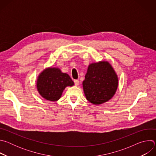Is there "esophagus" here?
Here are the masks:
<instances>
[{"label": "esophagus", "instance_id": "34e87169", "mask_svg": "<svg viewBox=\"0 0 156 156\" xmlns=\"http://www.w3.org/2000/svg\"><path fill=\"white\" fill-rule=\"evenodd\" d=\"M74 83H75V84L76 86L79 85V83H80L79 80H74Z\"/></svg>", "mask_w": 156, "mask_h": 156}]
</instances>
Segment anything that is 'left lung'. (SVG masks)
<instances>
[{"label":"left lung","instance_id":"8db88e82","mask_svg":"<svg viewBox=\"0 0 156 156\" xmlns=\"http://www.w3.org/2000/svg\"><path fill=\"white\" fill-rule=\"evenodd\" d=\"M118 85V76L108 62L100 61L88 65L83 87L89 102L100 105L108 101L115 95Z\"/></svg>","mask_w":156,"mask_h":156}]
</instances>
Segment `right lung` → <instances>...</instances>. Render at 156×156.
<instances>
[{
  "instance_id": "right-lung-1",
  "label": "right lung",
  "mask_w": 156,
  "mask_h": 156,
  "mask_svg": "<svg viewBox=\"0 0 156 156\" xmlns=\"http://www.w3.org/2000/svg\"><path fill=\"white\" fill-rule=\"evenodd\" d=\"M74 82L70 76L60 69L48 67L37 76L36 87L39 94L47 101L55 102L62 96L66 87L73 86Z\"/></svg>"
}]
</instances>
